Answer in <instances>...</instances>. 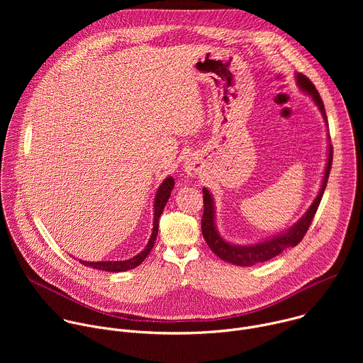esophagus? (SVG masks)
<instances>
[{"mask_svg":"<svg viewBox=\"0 0 363 363\" xmlns=\"http://www.w3.org/2000/svg\"><path fill=\"white\" fill-rule=\"evenodd\" d=\"M184 168H185V172H186L189 177H195V175H198L199 171H201V164H199L195 158H188V160L185 161Z\"/></svg>","mask_w":363,"mask_h":363,"instance_id":"esophagus-1","label":"esophagus"}]
</instances>
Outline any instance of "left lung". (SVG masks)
Here are the masks:
<instances>
[{
	"label": "left lung",
	"instance_id": "obj_1",
	"mask_svg": "<svg viewBox=\"0 0 363 363\" xmlns=\"http://www.w3.org/2000/svg\"><path fill=\"white\" fill-rule=\"evenodd\" d=\"M296 82L297 86L301 91H304L306 94H308L312 97V100L315 101V105L318 106V109L320 111L323 121L328 126V116H326V111L323 106V100L319 94V91L316 90V87L313 86V83L310 82L304 74L301 73H296ZM328 140H330V136L328 135ZM332 161H333V147L329 143L328 146V162H326V168H325V175L322 179V185L320 189L316 195V198L313 199L312 205L308 206V210L303 214V217L294 223L289 230L272 235L270 238H266L260 242L255 244H248V245H241V244H234L227 241L224 237H221V234L217 230V224H216V205H214V198L213 194L206 189L205 186L202 188V194H203V216H202V221H201V230L203 234V238L208 244V247L213 250V252H216L221 260L231 263L234 266H241V267H250L254 266L257 263H264L272 260L273 257L281 254L286 248H291L296 247L301 238L304 237V234L307 233L310 224H312V220L319 208L320 199L323 196L325 188L328 185V179H329V174H330V167H332Z\"/></svg>",
	"mask_w": 363,
	"mask_h": 363
}]
</instances>
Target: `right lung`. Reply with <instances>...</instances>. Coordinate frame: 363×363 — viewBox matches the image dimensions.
<instances>
[{"label":"right lung","mask_w":363,"mask_h":363,"mask_svg":"<svg viewBox=\"0 0 363 363\" xmlns=\"http://www.w3.org/2000/svg\"><path fill=\"white\" fill-rule=\"evenodd\" d=\"M174 178L168 177L164 179V182L160 185L157 195H155V202H153V228H152V234L150 238L146 244V247L136 254L135 257L129 258V260H123V262H83L79 260L82 264H84L86 267H93L96 270H103V272H109V273H121V272H126V270H132L135 267H138L139 264H142V262L147 257V254L150 252L155 240H157L158 235V228H160V217L164 213L165 205L171 196V191L174 189Z\"/></svg>","instance_id":"right-lung-1"}]
</instances>
